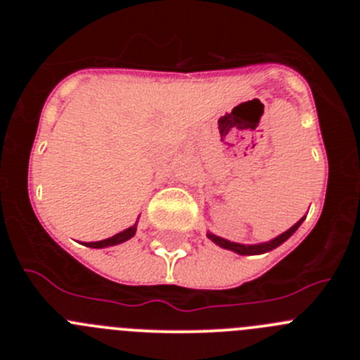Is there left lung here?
<instances>
[{"label":"left lung","mask_w":360,"mask_h":360,"mask_svg":"<svg viewBox=\"0 0 360 360\" xmlns=\"http://www.w3.org/2000/svg\"><path fill=\"white\" fill-rule=\"evenodd\" d=\"M304 216L301 219H299L297 224L292 225L288 231H285L283 234H279V236H276L274 240L270 241H265V243H256V245H243V243H236V241H229L225 240V238H219L216 236V234H212V232H207V238L211 241H214L218 247H221V249H227V250H232V252L240 254V256H254V254H265V252H270V250H274L276 247H279L281 243H285V241L288 240V238L294 234L295 231L299 229V225L303 224Z\"/></svg>","instance_id":"1"}]
</instances>
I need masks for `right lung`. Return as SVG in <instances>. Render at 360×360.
Wrapping results in <instances>:
<instances>
[{
    "label": "right lung",
    "mask_w": 360,
    "mask_h": 360,
    "mask_svg": "<svg viewBox=\"0 0 360 360\" xmlns=\"http://www.w3.org/2000/svg\"><path fill=\"white\" fill-rule=\"evenodd\" d=\"M136 232V224L131 225V227L124 229L122 232H119V234H115V236L111 238H106V240H101V241H88V243H84L86 247H91V249H104V247H113V245H119V243H124V241L131 240L133 236H135Z\"/></svg>",
    "instance_id": "1"
}]
</instances>
